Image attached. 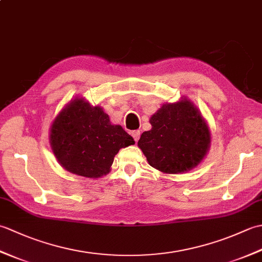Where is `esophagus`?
<instances>
[{
  "label": "esophagus",
  "instance_id": "1",
  "mask_svg": "<svg viewBox=\"0 0 262 262\" xmlns=\"http://www.w3.org/2000/svg\"><path fill=\"white\" fill-rule=\"evenodd\" d=\"M132 136L134 137V140H135V142H137L138 140H140V136H141V132L140 130H134V132H132Z\"/></svg>",
  "mask_w": 262,
  "mask_h": 262
}]
</instances>
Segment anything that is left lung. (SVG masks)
Masks as SVG:
<instances>
[{"label": "left lung", "instance_id": "obj_1", "mask_svg": "<svg viewBox=\"0 0 262 262\" xmlns=\"http://www.w3.org/2000/svg\"><path fill=\"white\" fill-rule=\"evenodd\" d=\"M152 128L137 145L148 164L163 173L178 174L196 168L210 148V130L199 109L188 98L162 104L149 118Z\"/></svg>", "mask_w": 262, "mask_h": 262}]
</instances>
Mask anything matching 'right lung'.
Listing matches in <instances>:
<instances>
[{"label": "right lung", "instance_id": "right-lung-1", "mask_svg": "<svg viewBox=\"0 0 262 262\" xmlns=\"http://www.w3.org/2000/svg\"><path fill=\"white\" fill-rule=\"evenodd\" d=\"M49 143L58 163L71 173L97 179L107 176L120 148L135 141L120 125L111 124L100 105L76 97L54 119Z\"/></svg>", "mask_w": 262, "mask_h": 262}]
</instances>
